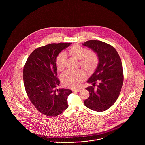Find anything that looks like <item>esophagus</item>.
<instances>
[{
	"label": "esophagus",
	"mask_w": 145,
	"mask_h": 145,
	"mask_svg": "<svg viewBox=\"0 0 145 145\" xmlns=\"http://www.w3.org/2000/svg\"><path fill=\"white\" fill-rule=\"evenodd\" d=\"M81 91V89H77V90H73V92H79Z\"/></svg>",
	"instance_id": "1"
}]
</instances>
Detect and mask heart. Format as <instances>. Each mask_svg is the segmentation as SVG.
I'll return each mask as SVG.
<instances>
[{
    "label": "heart",
    "mask_w": 145,
    "mask_h": 145,
    "mask_svg": "<svg viewBox=\"0 0 145 145\" xmlns=\"http://www.w3.org/2000/svg\"><path fill=\"white\" fill-rule=\"evenodd\" d=\"M68 54L79 60V65L88 74H91L96 69L98 62V56L94 52H90L86 48L75 45L69 49ZM66 56L61 53L57 55L55 60V65L57 69L62 71L65 67ZM86 78V74L82 70L67 71L61 76L63 84L70 88H77Z\"/></svg>",
    "instance_id": "obj_1"
}]
</instances>
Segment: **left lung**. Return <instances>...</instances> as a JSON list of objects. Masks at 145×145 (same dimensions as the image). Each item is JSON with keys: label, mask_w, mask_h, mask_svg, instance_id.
I'll return each mask as SVG.
<instances>
[{"label": "left lung", "mask_w": 145, "mask_h": 145, "mask_svg": "<svg viewBox=\"0 0 145 145\" xmlns=\"http://www.w3.org/2000/svg\"><path fill=\"white\" fill-rule=\"evenodd\" d=\"M96 53L99 62L96 69L87 81L95 84L86 88L90 96L84 101L85 105L92 110H106L115 103L123 83L122 63L116 50L103 42L90 40L82 44Z\"/></svg>", "instance_id": "obj_1"}]
</instances>
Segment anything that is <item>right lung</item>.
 Instances as JSON below:
<instances>
[{"label":"right lung","mask_w":145,"mask_h":145,"mask_svg":"<svg viewBox=\"0 0 145 145\" xmlns=\"http://www.w3.org/2000/svg\"><path fill=\"white\" fill-rule=\"evenodd\" d=\"M72 43H51L35 49L23 68L25 91L33 105L41 113L56 116L68 108L67 97L72 91L56 89L60 84L57 78L55 60Z\"/></svg>","instance_id":"add662e5"}]
</instances>
